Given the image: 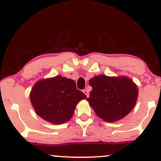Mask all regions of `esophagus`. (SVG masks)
I'll list each match as a JSON object with an SVG mask.
<instances>
[{
	"instance_id": "1",
	"label": "esophagus",
	"mask_w": 161,
	"mask_h": 161,
	"mask_svg": "<svg viewBox=\"0 0 161 161\" xmlns=\"http://www.w3.org/2000/svg\"><path fill=\"white\" fill-rule=\"evenodd\" d=\"M83 92H84V93L86 96V97H89V91H88L87 90H83Z\"/></svg>"
}]
</instances>
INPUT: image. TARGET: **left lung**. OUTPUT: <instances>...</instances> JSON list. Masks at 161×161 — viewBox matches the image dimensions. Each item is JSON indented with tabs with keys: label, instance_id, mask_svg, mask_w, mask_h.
Masks as SVG:
<instances>
[{
	"label": "left lung",
	"instance_id": "left-lung-1",
	"mask_svg": "<svg viewBox=\"0 0 161 161\" xmlns=\"http://www.w3.org/2000/svg\"><path fill=\"white\" fill-rule=\"evenodd\" d=\"M89 84L92 90L86 100L97 116L106 122L124 118L136 103L138 88L129 77L101 75L90 79Z\"/></svg>",
	"mask_w": 161,
	"mask_h": 161
}]
</instances>
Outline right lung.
I'll use <instances>...</instances> for the list:
<instances>
[{"label": "right lung", "instance_id": "obj_1", "mask_svg": "<svg viewBox=\"0 0 161 161\" xmlns=\"http://www.w3.org/2000/svg\"><path fill=\"white\" fill-rule=\"evenodd\" d=\"M30 97L38 115L59 125L71 119L76 105L86 96L77 89L75 80L58 75L36 83Z\"/></svg>", "mask_w": 161, "mask_h": 161}]
</instances>
